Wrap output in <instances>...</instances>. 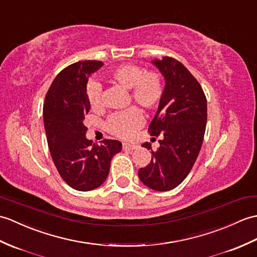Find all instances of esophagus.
Listing matches in <instances>:
<instances>
[{
	"label": "esophagus",
	"instance_id": "obj_1",
	"mask_svg": "<svg viewBox=\"0 0 257 257\" xmlns=\"http://www.w3.org/2000/svg\"><path fill=\"white\" fill-rule=\"evenodd\" d=\"M137 148V146L135 145H131V143H122V149L123 150H135V149Z\"/></svg>",
	"mask_w": 257,
	"mask_h": 257
}]
</instances>
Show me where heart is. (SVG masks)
Masks as SVG:
<instances>
[{
    "mask_svg": "<svg viewBox=\"0 0 257 257\" xmlns=\"http://www.w3.org/2000/svg\"><path fill=\"white\" fill-rule=\"evenodd\" d=\"M109 82L129 89L130 96L136 103L148 110L156 109L164 95L163 79L158 71L143 69L135 64H121L110 71ZM101 87L99 83L91 81L86 87V96L91 108L97 110L101 106ZM143 122L140 111L131 108L111 115L106 128L119 138H129Z\"/></svg>",
    "mask_w": 257,
    "mask_h": 257,
    "instance_id": "obj_1",
    "label": "heart"
}]
</instances>
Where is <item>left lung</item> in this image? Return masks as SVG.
Returning a JSON list of instances; mask_svg holds the SVG:
<instances>
[{
  "instance_id": "left-lung-1",
  "label": "left lung",
  "mask_w": 257,
  "mask_h": 257,
  "mask_svg": "<svg viewBox=\"0 0 257 257\" xmlns=\"http://www.w3.org/2000/svg\"><path fill=\"white\" fill-rule=\"evenodd\" d=\"M152 63L164 76L165 87L148 131L162 140L157 151L151 143H143L153 158L138 175L149 188L166 192L186 178L198 157L206 130L207 99L198 81L176 59L164 57Z\"/></svg>"
}]
</instances>
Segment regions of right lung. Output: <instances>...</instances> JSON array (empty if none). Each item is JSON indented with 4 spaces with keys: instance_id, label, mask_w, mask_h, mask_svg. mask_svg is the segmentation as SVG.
Listing matches in <instances>:
<instances>
[{
    "instance_id": "obj_1",
    "label": "right lung",
    "mask_w": 257,
    "mask_h": 257,
    "mask_svg": "<svg viewBox=\"0 0 257 257\" xmlns=\"http://www.w3.org/2000/svg\"><path fill=\"white\" fill-rule=\"evenodd\" d=\"M103 62L79 61L69 65L53 80L44 103V123L48 147L62 180L73 189L88 192L108 176L110 161L121 151V142L105 139L100 145L86 139L85 115L88 76Z\"/></svg>"
}]
</instances>
